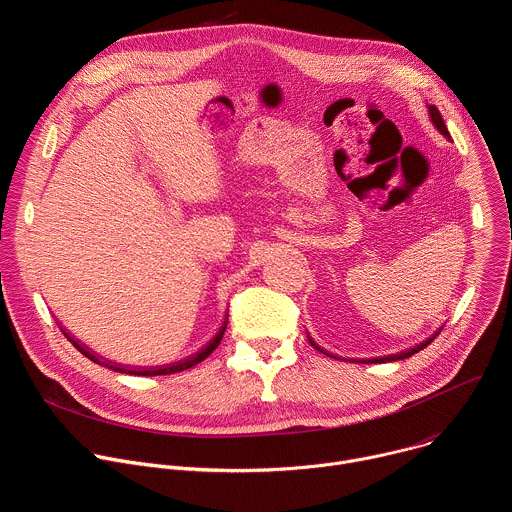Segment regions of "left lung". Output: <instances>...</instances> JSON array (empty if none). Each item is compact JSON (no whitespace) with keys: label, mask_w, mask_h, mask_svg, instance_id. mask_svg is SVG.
Masks as SVG:
<instances>
[{"label":"left lung","mask_w":512,"mask_h":512,"mask_svg":"<svg viewBox=\"0 0 512 512\" xmlns=\"http://www.w3.org/2000/svg\"><path fill=\"white\" fill-rule=\"evenodd\" d=\"M427 111H429V119H431V123L435 125V129L440 131L444 137H450V133H448V127H446V123H444V119H442V115H440V111H437V107H433V105H427ZM442 332V328L437 330L433 336H429V338H425L423 342H419V344H415L413 348H407V350H403V352H397V354H387V356H377V358H362V360H356V362H393V360H403V358H409V356H413L415 352H419L421 348H425L427 344H431L433 342V338ZM310 338V336H308ZM310 344L316 348V350H320V352H324L326 356H332V354H328L324 348H320L312 338H310ZM334 358V356H332Z\"/></svg>","instance_id":"left-lung-1"}]
</instances>
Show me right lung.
<instances>
[{"label": "right lung", "mask_w": 512, "mask_h": 512, "mask_svg": "<svg viewBox=\"0 0 512 512\" xmlns=\"http://www.w3.org/2000/svg\"><path fill=\"white\" fill-rule=\"evenodd\" d=\"M227 318H225V322H223V326L218 328V332L198 350V352H194V354H190V356H186V358H182V360H178V362H170V364H160V367H123V364H117V362H111V360H105L103 356H99L97 352H93L87 344H81L79 340H75L72 338L68 332H64L62 328V334L75 344V348L81 352V354H85L89 360H93V362H97V364H101V367H107V369H111V371H115V373H125V375H135V377H158V375H172V373H180V371H186V369H192V367H196L198 362H202L218 344H221V340H223V334H225V330H227Z\"/></svg>", "instance_id": "add662e5"}]
</instances>
